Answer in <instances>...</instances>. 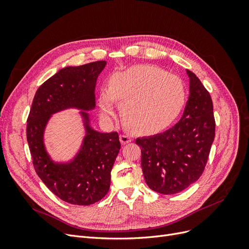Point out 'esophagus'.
Returning <instances> with one entry per match:
<instances>
[{
	"instance_id": "esophagus-1",
	"label": "esophagus",
	"mask_w": 249,
	"mask_h": 249,
	"mask_svg": "<svg viewBox=\"0 0 249 249\" xmlns=\"http://www.w3.org/2000/svg\"><path fill=\"white\" fill-rule=\"evenodd\" d=\"M132 141V138L130 136H127V135H120V142L123 143V144H126V143H129Z\"/></svg>"
}]
</instances>
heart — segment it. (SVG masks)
Wrapping results in <instances>:
<instances>
[{
    "instance_id": "1",
    "label": "heart",
    "mask_w": 249,
    "mask_h": 249,
    "mask_svg": "<svg viewBox=\"0 0 249 249\" xmlns=\"http://www.w3.org/2000/svg\"><path fill=\"white\" fill-rule=\"evenodd\" d=\"M115 101L124 124L135 133L154 134L168 126L182 111L186 92L183 82L153 65H136L113 72L108 89L99 96L101 117L110 122Z\"/></svg>"
}]
</instances>
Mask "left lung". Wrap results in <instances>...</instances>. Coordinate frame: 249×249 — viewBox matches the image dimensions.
I'll return each instance as SVG.
<instances>
[{
  "instance_id": "8db88e82",
  "label": "left lung",
  "mask_w": 249,
  "mask_h": 249,
  "mask_svg": "<svg viewBox=\"0 0 249 249\" xmlns=\"http://www.w3.org/2000/svg\"><path fill=\"white\" fill-rule=\"evenodd\" d=\"M186 72L189 97L179 122L163 133L136 139L147 186L166 195L183 191L199 178L215 137L210 93L192 71Z\"/></svg>"
}]
</instances>
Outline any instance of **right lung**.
I'll use <instances>...</instances> for the list:
<instances>
[{
  "label": "right lung",
  "mask_w": 249,
  "mask_h": 249,
  "mask_svg": "<svg viewBox=\"0 0 249 249\" xmlns=\"http://www.w3.org/2000/svg\"><path fill=\"white\" fill-rule=\"evenodd\" d=\"M106 61L66 66L37 89L27 120V140L37 175L56 196L71 205L89 206L107 194L111 170L120 149L117 132L102 133L91 125L95 85ZM79 110L86 135L77 153L65 162L52 160L44 143L51 116Z\"/></svg>",
  "instance_id": "1"
}]
</instances>
